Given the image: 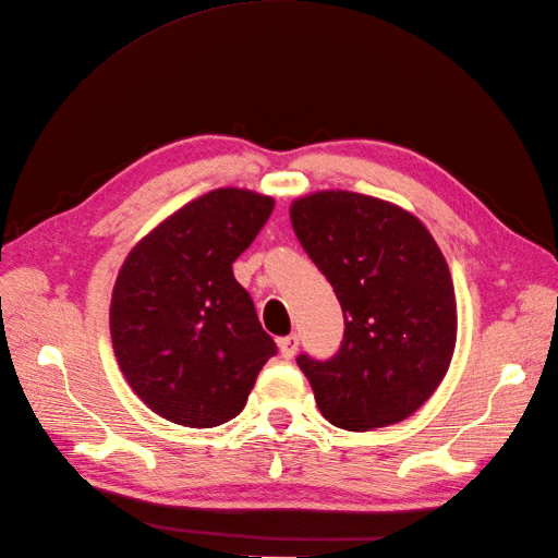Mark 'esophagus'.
Here are the masks:
<instances>
[{"label":"esophagus","instance_id":"obj_1","mask_svg":"<svg viewBox=\"0 0 558 558\" xmlns=\"http://www.w3.org/2000/svg\"><path fill=\"white\" fill-rule=\"evenodd\" d=\"M277 344H279V353H281V359L291 361V359L295 356L298 347H300V340H298L295 335H286V337H281V340H279Z\"/></svg>","mask_w":558,"mask_h":558}]
</instances>
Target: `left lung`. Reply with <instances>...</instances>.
<instances>
[{"mask_svg": "<svg viewBox=\"0 0 558 558\" xmlns=\"http://www.w3.org/2000/svg\"><path fill=\"white\" fill-rule=\"evenodd\" d=\"M291 223L344 312L332 359L298 356L320 414L344 430L408 418L440 386L456 344L442 251L416 216L349 191L295 199Z\"/></svg>", "mask_w": 558, "mask_h": 558, "instance_id": "1", "label": "left lung"}]
</instances>
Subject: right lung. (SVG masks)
I'll use <instances>...</instances> for the list:
<instances>
[{
	"mask_svg": "<svg viewBox=\"0 0 558 558\" xmlns=\"http://www.w3.org/2000/svg\"><path fill=\"white\" fill-rule=\"evenodd\" d=\"M275 199L242 189L202 195L130 251L111 295V342L128 384L179 426L238 416L277 344L232 275Z\"/></svg>",
	"mask_w": 558,
	"mask_h": 558,
	"instance_id": "1",
	"label": "right lung"
}]
</instances>
